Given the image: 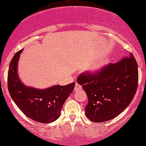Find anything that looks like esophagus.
<instances>
[{"mask_svg":"<svg viewBox=\"0 0 146 146\" xmlns=\"http://www.w3.org/2000/svg\"><path fill=\"white\" fill-rule=\"evenodd\" d=\"M82 89V86L80 85H79L78 83H76L75 88H74V91L75 92H78V91H80Z\"/></svg>","mask_w":146,"mask_h":146,"instance_id":"esophagus-1","label":"esophagus"}]
</instances>
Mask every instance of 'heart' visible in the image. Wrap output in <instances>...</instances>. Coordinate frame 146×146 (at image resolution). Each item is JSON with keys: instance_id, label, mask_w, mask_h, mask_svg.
Here are the masks:
<instances>
[{"instance_id": "heart-1", "label": "heart", "mask_w": 146, "mask_h": 146, "mask_svg": "<svg viewBox=\"0 0 146 146\" xmlns=\"http://www.w3.org/2000/svg\"><path fill=\"white\" fill-rule=\"evenodd\" d=\"M106 62H107V61H100V62L97 63V64H94L93 66H92V67H90V69L88 70H89V72H91V73H96V72L100 70L106 64Z\"/></svg>"}]
</instances>
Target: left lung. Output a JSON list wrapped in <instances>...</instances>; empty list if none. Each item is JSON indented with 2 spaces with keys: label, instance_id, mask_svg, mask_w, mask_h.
Wrapping results in <instances>:
<instances>
[{
  "label": "left lung",
  "instance_id": "1",
  "mask_svg": "<svg viewBox=\"0 0 146 146\" xmlns=\"http://www.w3.org/2000/svg\"><path fill=\"white\" fill-rule=\"evenodd\" d=\"M88 98L85 115L93 122L111 120L132 101L138 85V67L131 53L115 64H110L95 74L79 75Z\"/></svg>",
  "mask_w": 146,
  "mask_h": 146
}]
</instances>
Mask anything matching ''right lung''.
<instances>
[{
    "label": "right lung",
    "instance_id": "add662e5",
    "mask_svg": "<svg viewBox=\"0 0 146 146\" xmlns=\"http://www.w3.org/2000/svg\"><path fill=\"white\" fill-rule=\"evenodd\" d=\"M21 49L12 59L8 71V90L12 99L27 117L40 123L54 121L61 115L63 104L73 91L75 83L57 85L39 89L26 86L18 75V62Z\"/></svg>",
    "mask_w": 146,
    "mask_h": 146
}]
</instances>
